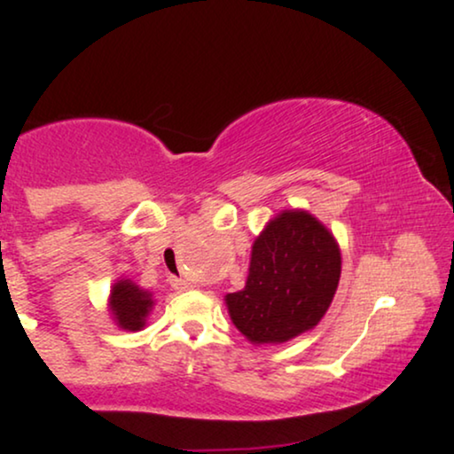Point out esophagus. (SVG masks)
<instances>
[{"label":"esophagus","mask_w":454,"mask_h":454,"mask_svg":"<svg viewBox=\"0 0 454 454\" xmlns=\"http://www.w3.org/2000/svg\"><path fill=\"white\" fill-rule=\"evenodd\" d=\"M170 286H173L175 290H179V293H184V290H190V288H192L190 281H187V279H179V278L170 279Z\"/></svg>","instance_id":"1"}]
</instances>
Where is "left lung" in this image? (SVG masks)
<instances>
[{"label": "left lung", "mask_w": 454, "mask_h": 454, "mask_svg": "<svg viewBox=\"0 0 454 454\" xmlns=\"http://www.w3.org/2000/svg\"><path fill=\"white\" fill-rule=\"evenodd\" d=\"M340 275V245L325 223L281 211L254 241L245 288L226 294L228 314L252 343L290 341L322 320Z\"/></svg>", "instance_id": "obj_1"}]
</instances>
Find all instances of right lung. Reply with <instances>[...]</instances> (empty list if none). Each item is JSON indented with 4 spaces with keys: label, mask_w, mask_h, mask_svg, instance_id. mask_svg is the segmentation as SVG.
I'll use <instances>...</instances> for the list:
<instances>
[{
    "label": "right lung",
    "mask_w": 454,
    "mask_h": 454,
    "mask_svg": "<svg viewBox=\"0 0 454 454\" xmlns=\"http://www.w3.org/2000/svg\"><path fill=\"white\" fill-rule=\"evenodd\" d=\"M153 307L149 290L138 288L129 279H119L111 290V311L114 322L123 331H140L147 325V316Z\"/></svg>",
    "instance_id": "obj_1"
}]
</instances>
